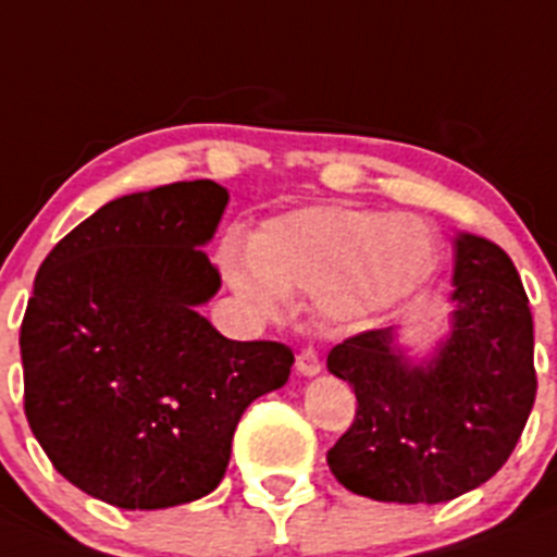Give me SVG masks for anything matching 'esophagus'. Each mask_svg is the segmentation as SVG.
<instances>
[{"label":"esophagus","instance_id":"1","mask_svg":"<svg viewBox=\"0 0 557 557\" xmlns=\"http://www.w3.org/2000/svg\"><path fill=\"white\" fill-rule=\"evenodd\" d=\"M295 369H298L300 374H306V377H311V374H317L322 369L320 355H317L311 347H304L298 352V361H295Z\"/></svg>","mask_w":557,"mask_h":557}]
</instances>
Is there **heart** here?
Listing matches in <instances>:
<instances>
[{
	"instance_id": "b5f03b06",
	"label": "heart",
	"mask_w": 557,
	"mask_h": 557,
	"mask_svg": "<svg viewBox=\"0 0 557 557\" xmlns=\"http://www.w3.org/2000/svg\"><path fill=\"white\" fill-rule=\"evenodd\" d=\"M434 264L437 248L421 221L342 205L270 219L248 257L226 259L237 293L264 314L284 311L289 289H304L342 325H361L416 295Z\"/></svg>"
}]
</instances>
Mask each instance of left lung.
<instances>
[{
	"label": "left lung",
	"mask_w": 557,
	"mask_h": 557,
	"mask_svg": "<svg viewBox=\"0 0 557 557\" xmlns=\"http://www.w3.org/2000/svg\"><path fill=\"white\" fill-rule=\"evenodd\" d=\"M454 331L426 367H407L391 327L355 333L327 369L355 391V418L327 451L342 486L385 503H443L490 481L536 401L533 317L495 243L457 240Z\"/></svg>",
	"instance_id": "obj_1"
}]
</instances>
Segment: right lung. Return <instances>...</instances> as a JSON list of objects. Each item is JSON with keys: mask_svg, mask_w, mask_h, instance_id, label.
Segmentation results:
<instances>
[{"mask_svg": "<svg viewBox=\"0 0 557 557\" xmlns=\"http://www.w3.org/2000/svg\"><path fill=\"white\" fill-rule=\"evenodd\" d=\"M213 180L103 205L35 275L21 322L24 412L57 473L128 511L221 484L232 434L282 388V342H232L196 306L221 287L205 253L226 208Z\"/></svg>", "mask_w": 557, "mask_h": 557, "instance_id": "add662e5", "label": "right lung"}]
</instances>
